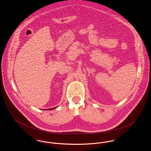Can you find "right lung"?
<instances>
[{"label": "right lung", "instance_id": "add662e5", "mask_svg": "<svg viewBox=\"0 0 151 151\" xmlns=\"http://www.w3.org/2000/svg\"><path fill=\"white\" fill-rule=\"evenodd\" d=\"M56 107H53V108H51V109H47V110H52V109H55Z\"/></svg>", "mask_w": 151, "mask_h": 151}]
</instances>
